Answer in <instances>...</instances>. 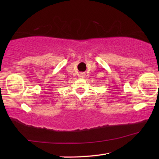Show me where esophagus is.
Here are the masks:
<instances>
[{"mask_svg":"<svg viewBox=\"0 0 159 159\" xmlns=\"http://www.w3.org/2000/svg\"><path fill=\"white\" fill-rule=\"evenodd\" d=\"M82 77H83V76H82Z\"/></svg>","mask_w":159,"mask_h":159,"instance_id":"34e87169","label":"esophagus"}]
</instances>
